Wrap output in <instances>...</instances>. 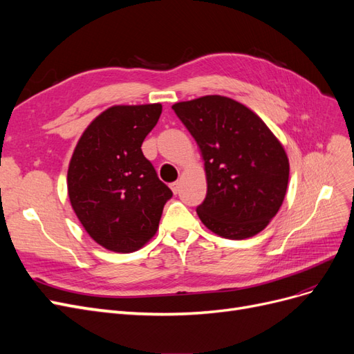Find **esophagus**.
Masks as SVG:
<instances>
[{
	"instance_id": "obj_1",
	"label": "esophagus",
	"mask_w": 354,
	"mask_h": 354,
	"mask_svg": "<svg viewBox=\"0 0 354 354\" xmlns=\"http://www.w3.org/2000/svg\"><path fill=\"white\" fill-rule=\"evenodd\" d=\"M169 187H171V190H173V194L177 195L180 192V181H174V183L169 185Z\"/></svg>"
}]
</instances>
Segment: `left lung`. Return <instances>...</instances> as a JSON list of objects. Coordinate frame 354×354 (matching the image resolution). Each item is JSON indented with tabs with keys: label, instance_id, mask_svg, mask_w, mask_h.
Masks as SVG:
<instances>
[{
	"label": "left lung",
	"instance_id": "left-lung-1",
	"mask_svg": "<svg viewBox=\"0 0 354 354\" xmlns=\"http://www.w3.org/2000/svg\"><path fill=\"white\" fill-rule=\"evenodd\" d=\"M205 165L201 221L221 238L246 239L266 229L288 187L285 149L261 118L224 95L173 104Z\"/></svg>",
	"mask_w": 354,
	"mask_h": 354
}]
</instances>
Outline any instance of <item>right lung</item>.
<instances>
[{
	"label": "right lung",
	"mask_w": 354,
	"mask_h": 354,
	"mask_svg": "<svg viewBox=\"0 0 354 354\" xmlns=\"http://www.w3.org/2000/svg\"><path fill=\"white\" fill-rule=\"evenodd\" d=\"M162 106H112L85 128L68 169L71 205L103 248L134 252L155 236L173 192L156 176L142 143Z\"/></svg>",
	"instance_id": "obj_1"
}]
</instances>
